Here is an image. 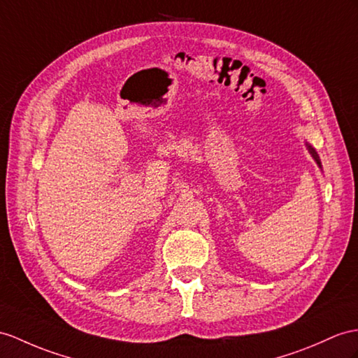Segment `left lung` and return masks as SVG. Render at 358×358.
Returning a JSON list of instances; mask_svg holds the SVG:
<instances>
[{
  "mask_svg": "<svg viewBox=\"0 0 358 358\" xmlns=\"http://www.w3.org/2000/svg\"><path fill=\"white\" fill-rule=\"evenodd\" d=\"M305 145H307V149H308L310 155L313 156V159H315V161H316V164L319 165V169H322V164H320V159H319V156H317L316 150H315V149H313V145H310L308 143H305Z\"/></svg>",
  "mask_w": 358,
  "mask_h": 358,
  "instance_id": "obj_1",
  "label": "left lung"
}]
</instances>
